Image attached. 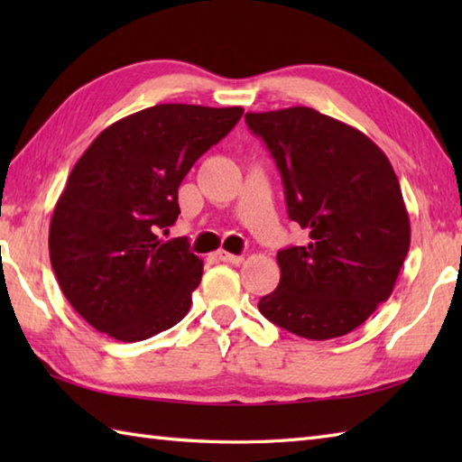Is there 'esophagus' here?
<instances>
[{
    "mask_svg": "<svg viewBox=\"0 0 462 462\" xmlns=\"http://www.w3.org/2000/svg\"><path fill=\"white\" fill-rule=\"evenodd\" d=\"M216 256H218L222 262H228V263H242V260H244V256H236V254H230V252H224V250H220L218 254H216Z\"/></svg>",
    "mask_w": 462,
    "mask_h": 462,
    "instance_id": "34e87169",
    "label": "esophagus"
}]
</instances>
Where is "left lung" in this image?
<instances>
[{
	"instance_id": "left-lung-1",
	"label": "left lung",
	"mask_w": 462,
	"mask_h": 462,
	"mask_svg": "<svg viewBox=\"0 0 462 462\" xmlns=\"http://www.w3.org/2000/svg\"><path fill=\"white\" fill-rule=\"evenodd\" d=\"M283 180L306 246L278 252L280 283L262 316L306 339L359 328L393 293L411 244L397 174L369 136L310 106L246 113Z\"/></svg>"
}]
</instances>
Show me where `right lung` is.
I'll return each mask as SVG.
<instances>
[{
  "label": "right lung",
  "instance_id": "1",
  "mask_svg": "<svg viewBox=\"0 0 462 462\" xmlns=\"http://www.w3.org/2000/svg\"><path fill=\"white\" fill-rule=\"evenodd\" d=\"M242 113L154 105L106 126L75 162L49 226V258L65 298L97 331L143 341L189 313L202 260L159 230L179 218L192 164Z\"/></svg>",
  "mask_w": 462,
  "mask_h": 462
}]
</instances>
